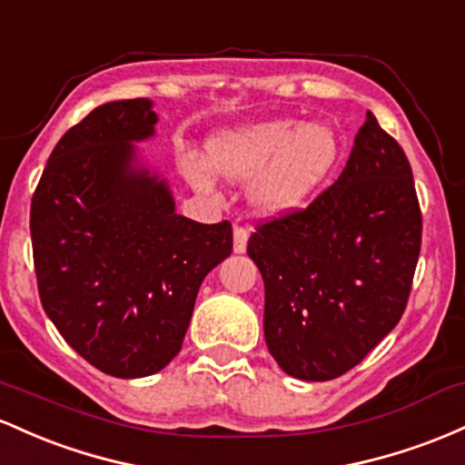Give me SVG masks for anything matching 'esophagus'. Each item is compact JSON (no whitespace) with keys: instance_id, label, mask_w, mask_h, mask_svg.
<instances>
[{"instance_id":"1","label":"esophagus","mask_w":465,"mask_h":465,"mask_svg":"<svg viewBox=\"0 0 465 465\" xmlns=\"http://www.w3.org/2000/svg\"><path fill=\"white\" fill-rule=\"evenodd\" d=\"M232 237H234V239H232V250H234V252H237V254L246 252V248H248V237H250L246 228L239 226V223H237V226L232 228Z\"/></svg>"}]
</instances>
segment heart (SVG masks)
<instances>
[{"instance_id": "1", "label": "heart", "mask_w": 465, "mask_h": 465, "mask_svg": "<svg viewBox=\"0 0 465 465\" xmlns=\"http://www.w3.org/2000/svg\"><path fill=\"white\" fill-rule=\"evenodd\" d=\"M341 151V135L331 124L274 118L219 129L206 140V164L189 158L182 171L193 189L208 197L217 193L211 170L231 182L250 180V208L279 219L310 204L338 166Z\"/></svg>"}]
</instances>
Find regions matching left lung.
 <instances>
[{
	"label": "left lung",
	"mask_w": 465,
	"mask_h": 465,
	"mask_svg": "<svg viewBox=\"0 0 465 465\" xmlns=\"http://www.w3.org/2000/svg\"><path fill=\"white\" fill-rule=\"evenodd\" d=\"M420 243L413 171L367 112L341 177L248 242L265 285V345L279 367L307 382L356 367L404 314Z\"/></svg>",
	"instance_id": "obj_1"
}]
</instances>
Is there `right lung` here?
I'll list each match as a JSON object with an SVG mask.
<instances>
[{
	"mask_svg": "<svg viewBox=\"0 0 465 465\" xmlns=\"http://www.w3.org/2000/svg\"><path fill=\"white\" fill-rule=\"evenodd\" d=\"M153 101H112L56 143L30 206L41 305L78 356L114 378L163 371L182 349L202 281L232 252L228 222L175 213L138 143Z\"/></svg>",
	"mask_w": 465,
	"mask_h": 465,
	"instance_id": "right-lung-1",
	"label": "right lung"
}]
</instances>
